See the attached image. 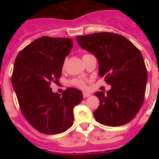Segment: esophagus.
I'll return each mask as SVG.
<instances>
[{
  "label": "esophagus",
  "mask_w": 159,
  "mask_h": 159,
  "mask_svg": "<svg viewBox=\"0 0 159 159\" xmlns=\"http://www.w3.org/2000/svg\"><path fill=\"white\" fill-rule=\"evenodd\" d=\"M91 96V94H90L89 92H83V97L84 98H87V97H90Z\"/></svg>",
  "instance_id": "34e87169"
}]
</instances>
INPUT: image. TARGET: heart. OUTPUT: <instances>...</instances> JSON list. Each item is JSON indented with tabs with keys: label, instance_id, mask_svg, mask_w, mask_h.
<instances>
[{
	"label": "heart",
	"instance_id": "obj_1",
	"mask_svg": "<svg viewBox=\"0 0 159 159\" xmlns=\"http://www.w3.org/2000/svg\"><path fill=\"white\" fill-rule=\"evenodd\" d=\"M72 83L79 88H85L86 87V83L82 79H73L72 81Z\"/></svg>",
	"mask_w": 159,
	"mask_h": 159
}]
</instances>
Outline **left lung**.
Returning <instances> with one entry per match:
<instances>
[{
	"mask_svg": "<svg viewBox=\"0 0 159 159\" xmlns=\"http://www.w3.org/2000/svg\"><path fill=\"white\" fill-rule=\"evenodd\" d=\"M81 48L96 56L99 76L111 89L97 92L100 106L93 112L98 123L121 126L132 120L143 105L148 75L140 51L120 34L108 32L77 36Z\"/></svg>",
	"mask_w": 159,
	"mask_h": 159,
	"instance_id": "1",
	"label": "left lung"
}]
</instances>
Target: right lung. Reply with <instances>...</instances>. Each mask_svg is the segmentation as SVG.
Segmentation results:
<instances>
[{
	"label": "right lung",
	"mask_w": 159,
	"mask_h": 159,
	"mask_svg": "<svg viewBox=\"0 0 159 159\" xmlns=\"http://www.w3.org/2000/svg\"><path fill=\"white\" fill-rule=\"evenodd\" d=\"M72 48V39L43 36L23 48L15 61L11 82L21 112L41 133L57 134L70 128L73 108L83 98L82 92L73 87L62 96L50 87L51 82L61 77Z\"/></svg>",
	"instance_id": "add662e5"
}]
</instances>
